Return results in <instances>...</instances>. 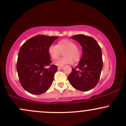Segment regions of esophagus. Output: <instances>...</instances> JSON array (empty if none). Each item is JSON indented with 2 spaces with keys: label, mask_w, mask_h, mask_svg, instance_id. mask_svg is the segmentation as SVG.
Returning <instances> with one entry per match:
<instances>
[{
  "label": "esophagus",
  "mask_w": 126,
  "mask_h": 126,
  "mask_svg": "<svg viewBox=\"0 0 126 126\" xmlns=\"http://www.w3.org/2000/svg\"><path fill=\"white\" fill-rule=\"evenodd\" d=\"M63 69V66H59L58 67V70H62Z\"/></svg>",
  "instance_id": "34e87169"
}]
</instances>
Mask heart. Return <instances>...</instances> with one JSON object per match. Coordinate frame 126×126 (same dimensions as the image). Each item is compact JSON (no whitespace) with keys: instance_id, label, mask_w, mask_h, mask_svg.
<instances>
[{"instance_id":"1","label":"heart","mask_w":126,"mask_h":126,"mask_svg":"<svg viewBox=\"0 0 126 126\" xmlns=\"http://www.w3.org/2000/svg\"><path fill=\"white\" fill-rule=\"evenodd\" d=\"M63 51H64L63 54L64 57L59 59L56 62V64L58 66L72 64L73 62V59L75 62L79 61L81 56V53L76 47V43L68 39L60 40L57 45H50L48 48V53L50 58L54 60L59 58Z\"/></svg>"}]
</instances>
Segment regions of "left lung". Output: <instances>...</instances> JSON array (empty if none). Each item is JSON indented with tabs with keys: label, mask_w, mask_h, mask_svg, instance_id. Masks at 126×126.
Wrapping results in <instances>:
<instances>
[{
	"label": "left lung",
	"mask_w": 126,
	"mask_h": 126,
	"mask_svg": "<svg viewBox=\"0 0 126 126\" xmlns=\"http://www.w3.org/2000/svg\"><path fill=\"white\" fill-rule=\"evenodd\" d=\"M82 47V56L79 64L72 68L68 80L78 90L88 91L98 84L103 66L102 51L96 40L90 36L78 34L71 37Z\"/></svg>",
	"instance_id": "obj_1"
}]
</instances>
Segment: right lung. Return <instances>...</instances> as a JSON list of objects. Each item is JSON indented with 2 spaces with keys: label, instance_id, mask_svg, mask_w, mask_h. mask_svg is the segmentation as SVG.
Masks as SVG:
<instances>
[{
  "label": "right lung",
  "instance_id": "right-lung-1",
  "mask_svg": "<svg viewBox=\"0 0 126 126\" xmlns=\"http://www.w3.org/2000/svg\"><path fill=\"white\" fill-rule=\"evenodd\" d=\"M58 37L38 35L20 48L16 70L21 85L29 93L40 95L50 88L57 70L51 64L48 48Z\"/></svg>",
  "mask_w": 126,
  "mask_h": 126
}]
</instances>
